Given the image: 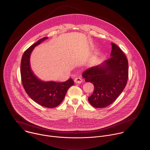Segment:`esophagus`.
<instances>
[{"label": "esophagus", "mask_w": 150, "mask_h": 150, "mask_svg": "<svg viewBox=\"0 0 150 150\" xmlns=\"http://www.w3.org/2000/svg\"><path fill=\"white\" fill-rule=\"evenodd\" d=\"M82 79L80 77H78V78H76L75 79H74V82L76 83H81L82 82Z\"/></svg>", "instance_id": "obj_1"}]
</instances>
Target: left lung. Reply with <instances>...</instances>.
I'll use <instances>...</instances> for the list:
<instances>
[{
    "instance_id": "left-lung-1",
    "label": "left lung",
    "mask_w": 150,
    "mask_h": 150,
    "mask_svg": "<svg viewBox=\"0 0 150 150\" xmlns=\"http://www.w3.org/2000/svg\"><path fill=\"white\" fill-rule=\"evenodd\" d=\"M111 58L86 69L82 74L86 82L93 84L94 91L88 98L90 104L98 108L113 103L125 88L128 78V63L122 50L111 43Z\"/></svg>"
}]
</instances>
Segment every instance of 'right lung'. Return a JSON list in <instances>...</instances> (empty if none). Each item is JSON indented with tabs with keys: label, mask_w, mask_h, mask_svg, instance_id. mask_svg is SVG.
Segmentation results:
<instances>
[{
	"label": "right lung",
	"mask_w": 150,
	"mask_h": 150,
	"mask_svg": "<svg viewBox=\"0 0 150 150\" xmlns=\"http://www.w3.org/2000/svg\"><path fill=\"white\" fill-rule=\"evenodd\" d=\"M47 38L39 39L24 52L21 64V75L23 88L32 100L42 107L52 108L62 102L67 91L74 82L72 78L63 82L43 81L34 74L30 64L31 53L35 47Z\"/></svg>",
	"instance_id": "1"
}]
</instances>
